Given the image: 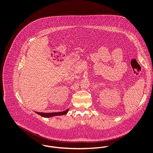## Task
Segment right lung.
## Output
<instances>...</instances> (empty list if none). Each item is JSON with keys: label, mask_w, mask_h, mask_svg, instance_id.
Instances as JSON below:
<instances>
[{"label": "right lung", "mask_w": 153, "mask_h": 153, "mask_svg": "<svg viewBox=\"0 0 153 153\" xmlns=\"http://www.w3.org/2000/svg\"><path fill=\"white\" fill-rule=\"evenodd\" d=\"M69 109H66L65 111L63 112H53V113H44V112H35L41 115V117H56V116H60V115H64L67 114L68 112Z\"/></svg>", "instance_id": "1"}]
</instances>
